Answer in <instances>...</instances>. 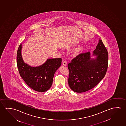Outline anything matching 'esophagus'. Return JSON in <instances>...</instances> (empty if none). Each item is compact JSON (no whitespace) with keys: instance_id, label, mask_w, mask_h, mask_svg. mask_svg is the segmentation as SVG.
<instances>
[{"instance_id":"esophagus-1","label":"esophagus","mask_w":126,"mask_h":126,"mask_svg":"<svg viewBox=\"0 0 126 126\" xmlns=\"http://www.w3.org/2000/svg\"><path fill=\"white\" fill-rule=\"evenodd\" d=\"M62 64H63L64 66H67V62H66V61H64L63 62H62Z\"/></svg>"}]
</instances>
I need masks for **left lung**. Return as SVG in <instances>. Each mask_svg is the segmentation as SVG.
<instances>
[{"label":"left lung","mask_w":126,"mask_h":126,"mask_svg":"<svg viewBox=\"0 0 126 126\" xmlns=\"http://www.w3.org/2000/svg\"><path fill=\"white\" fill-rule=\"evenodd\" d=\"M79 54L68 64L69 76L68 85L72 90L81 93L95 87L103 79L108 67V55L102 40L99 39L96 49L93 52Z\"/></svg>","instance_id":"obj_1"}]
</instances>
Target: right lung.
<instances>
[{
	"instance_id": "add662e5",
	"label": "right lung",
	"mask_w": 126,
	"mask_h": 126,
	"mask_svg": "<svg viewBox=\"0 0 126 126\" xmlns=\"http://www.w3.org/2000/svg\"><path fill=\"white\" fill-rule=\"evenodd\" d=\"M22 44L17 54L19 74L26 83L35 91L44 92L50 88L54 73L62 64V58H48L42 65L32 67L24 62L22 56Z\"/></svg>"
}]
</instances>
